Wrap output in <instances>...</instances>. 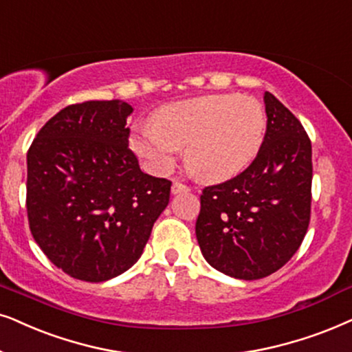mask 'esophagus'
Returning <instances> with one entry per match:
<instances>
[{"mask_svg": "<svg viewBox=\"0 0 352 352\" xmlns=\"http://www.w3.org/2000/svg\"><path fill=\"white\" fill-rule=\"evenodd\" d=\"M189 190H190V187L186 186V184H182L181 181H175V182H173V186H171V192H173V194L189 192Z\"/></svg>", "mask_w": 352, "mask_h": 352, "instance_id": "obj_1", "label": "esophagus"}]
</instances>
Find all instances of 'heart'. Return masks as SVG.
Returning a JSON list of instances; mask_svg holds the SVG:
<instances>
[{"instance_id":"obj_1","label":"heart","mask_w":352,"mask_h":352,"mask_svg":"<svg viewBox=\"0 0 352 352\" xmlns=\"http://www.w3.org/2000/svg\"><path fill=\"white\" fill-rule=\"evenodd\" d=\"M258 100L244 95H207L158 108L152 127L131 135V147L155 173L175 166L184 148L189 171L202 181H223L252 162L265 135Z\"/></svg>"}]
</instances>
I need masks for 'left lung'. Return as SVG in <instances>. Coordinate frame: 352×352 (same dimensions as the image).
<instances>
[{
  "instance_id": "obj_1",
  "label": "left lung",
  "mask_w": 352,
  "mask_h": 352,
  "mask_svg": "<svg viewBox=\"0 0 352 352\" xmlns=\"http://www.w3.org/2000/svg\"><path fill=\"white\" fill-rule=\"evenodd\" d=\"M267 131L243 173L200 195L195 221L200 250L218 272L265 278L302 244L312 202V145L300 121L265 92Z\"/></svg>"
}]
</instances>
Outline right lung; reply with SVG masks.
<instances>
[{
	"instance_id": "1",
	"label": "right lung",
	"mask_w": 352,
	"mask_h": 352,
	"mask_svg": "<svg viewBox=\"0 0 352 352\" xmlns=\"http://www.w3.org/2000/svg\"><path fill=\"white\" fill-rule=\"evenodd\" d=\"M131 104H69L27 152V218L59 270L100 283L134 265L170 202L171 181L140 171L129 148Z\"/></svg>"
}]
</instances>
